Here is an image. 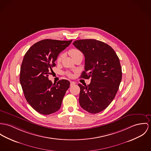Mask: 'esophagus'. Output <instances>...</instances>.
Masks as SVG:
<instances>
[{"label":"esophagus","mask_w":151,"mask_h":151,"mask_svg":"<svg viewBox=\"0 0 151 151\" xmlns=\"http://www.w3.org/2000/svg\"><path fill=\"white\" fill-rule=\"evenodd\" d=\"M75 83L74 81H71L70 83V86H73V85H75Z\"/></svg>","instance_id":"esophagus-1"}]
</instances>
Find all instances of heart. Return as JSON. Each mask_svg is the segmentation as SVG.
Returning <instances> with one entry per match:
<instances>
[{"label":"heart","mask_w":151,"mask_h":151,"mask_svg":"<svg viewBox=\"0 0 151 151\" xmlns=\"http://www.w3.org/2000/svg\"><path fill=\"white\" fill-rule=\"evenodd\" d=\"M69 54H70V56L72 57V58H75V56H76L78 55H81L82 53L79 50H78L77 49H72L70 50V52H69ZM61 58H62V55H60L58 56V58H57V61L60 62L61 60ZM67 75L68 76H70V73H67Z\"/></svg>","instance_id":"b5f03b06"}]
</instances>
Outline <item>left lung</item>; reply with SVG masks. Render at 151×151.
I'll return each instance as SVG.
<instances>
[{"mask_svg":"<svg viewBox=\"0 0 151 151\" xmlns=\"http://www.w3.org/2000/svg\"><path fill=\"white\" fill-rule=\"evenodd\" d=\"M73 45L85 58L84 70L81 78H91L87 86L78 84L79 104L88 113H98L111 104L118 90L122 80L119 60L111 47L98 40H76Z\"/></svg>","mask_w":151,"mask_h":151,"instance_id":"8db88e82","label":"left lung"}]
</instances>
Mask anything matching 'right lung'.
<instances>
[{"mask_svg": "<svg viewBox=\"0 0 151 151\" xmlns=\"http://www.w3.org/2000/svg\"><path fill=\"white\" fill-rule=\"evenodd\" d=\"M72 40L46 39L29 48L23 58L20 71V83L27 102L35 111L44 115L58 111L70 82L62 79L53 84L48 76L59 53Z\"/></svg>", "mask_w": 151, "mask_h": 151, "instance_id": "add662e5", "label": "right lung"}]
</instances>
